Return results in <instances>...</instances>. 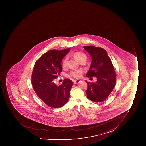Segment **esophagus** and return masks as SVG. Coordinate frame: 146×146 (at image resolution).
<instances>
[{
  "label": "esophagus",
  "mask_w": 146,
  "mask_h": 146,
  "mask_svg": "<svg viewBox=\"0 0 146 146\" xmlns=\"http://www.w3.org/2000/svg\"><path fill=\"white\" fill-rule=\"evenodd\" d=\"M80 80H74V84H78L80 82Z\"/></svg>",
  "instance_id": "obj_1"
}]
</instances>
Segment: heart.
<instances>
[{"mask_svg": "<svg viewBox=\"0 0 146 146\" xmlns=\"http://www.w3.org/2000/svg\"><path fill=\"white\" fill-rule=\"evenodd\" d=\"M74 58L79 62L81 61H85L87 59V56L83 53L82 52H75L73 54ZM62 68H67L68 66V58H65L63 60H62V63H61ZM82 70L79 69V70H76L72 71L70 72L69 76V77H73L75 78H80L81 77V74L82 73Z\"/></svg>", "mask_w": 146, "mask_h": 146, "instance_id": "b5f03b06", "label": "heart"}]
</instances>
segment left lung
Instances as JSON below:
<instances>
[{"label": "left lung", "instance_id": "1", "mask_svg": "<svg viewBox=\"0 0 146 146\" xmlns=\"http://www.w3.org/2000/svg\"><path fill=\"white\" fill-rule=\"evenodd\" d=\"M92 58L88 78L96 77V82H87V98L95 102L104 101L114 89L116 82V73L111 59L107 52L102 48L92 46L83 47Z\"/></svg>", "mask_w": 146, "mask_h": 146}]
</instances>
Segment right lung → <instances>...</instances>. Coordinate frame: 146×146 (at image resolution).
I'll return each mask as SVG.
<instances>
[{"mask_svg": "<svg viewBox=\"0 0 146 146\" xmlns=\"http://www.w3.org/2000/svg\"><path fill=\"white\" fill-rule=\"evenodd\" d=\"M69 50L48 51L36 60L34 66L31 76L33 88L38 97L51 108L62 107L68 101L72 81L66 78L59 86L55 81L62 71V58Z\"/></svg>", "mask_w": 146, "mask_h": 146, "instance_id": "1", "label": "right lung"}]
</instances>
